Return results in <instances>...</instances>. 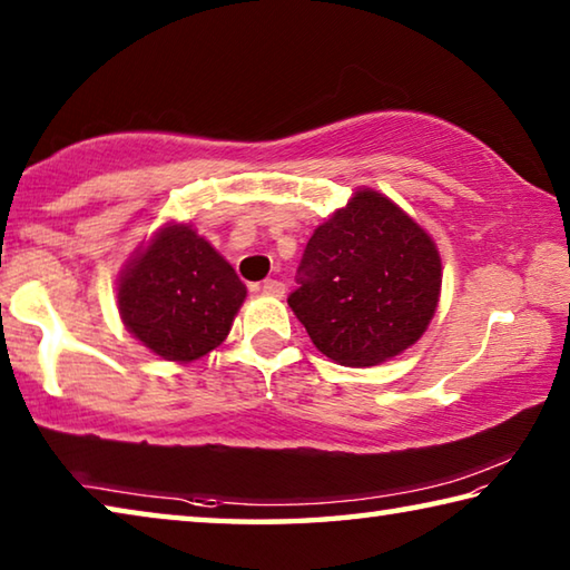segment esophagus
Returning <instances> with one entry per match:
<instances>
[{"instance_id":"34e87169","label":"esophagus","mask_w":570,"mask_h":570,"mask_svg":"<svg viewBox=\"0 0 570 570\" xmlns=\"http://www.w3.org/2000/svg\"><path fill=\"white\" fill-rule=\"evenodd\" d=\"M262 292L266 294V296H284V292H286V286L278 282V278H266V282H262Z\"/></svg>"}]
</instances>
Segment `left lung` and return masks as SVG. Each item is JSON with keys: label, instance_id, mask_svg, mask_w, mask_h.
<instances>
[{"label": "left lung", "instance_id": "1", "mask_svg": "<svg viewBox=\"0 0 570 570\" xmlns=\"http://www.w3.org/2000/svg\"><path fill=\"white\" fill-rule=\"evenodd\" d=\"M440 268L435 244L407 214L380 193L356 190L308 238L288 306L322 354L372 366L428 330Z\"/></svg>", "mask_w": 570, "mask_h": 570}]
</instances>
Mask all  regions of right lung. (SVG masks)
<instances>
[{
	"mask_svg": "<svg viewBox=\"0 0 570 570\" xmlns=\"http://www.w3.org/2000/svg\"><path fill=\"white\" fill-rule=\"evenodd\" d=\"M246 298L234 268L190 226H166L125 268L122 322L163 360L190 362L226 340Z\"/></svg>",
	"mask_w": 570,
	"mask_h": 570,
	"instance_id": "add662e5",
	"label": "right lung"
}]
</instances>
